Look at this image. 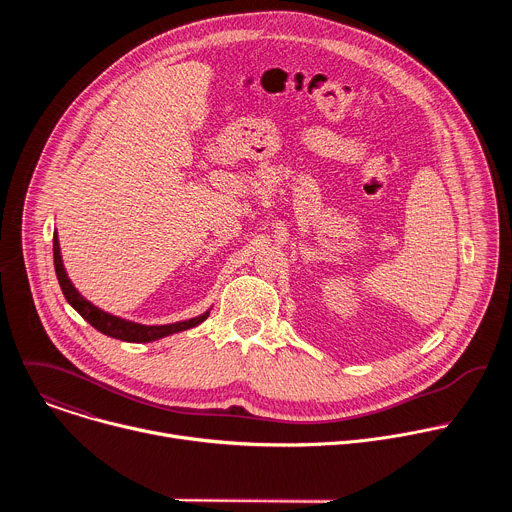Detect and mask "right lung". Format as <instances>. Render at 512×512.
<instances>
[{"label":"right lung","mask_w":512,"mask_h":512,"mask_svg":"<svg viewBox=\"0 0 512 512\" xmlns=\"http://www.w3.org/2000/svg\"><path fill=\"white\" fill-rule=\"evenodd\" d=\"M52 251H54V269H56V277H58V283H60V289L62 294L66 298V302L75 308L93 328H97L99 332H103L105 336H111V338H119V340H125V342H152V340H160L164 336H170V334H176V332H182V330H188V328H194L198 326L200 322H204L208 318L210 312H204L202 316H196V318H190V320H184V322H174V324H164V326H145V324H137V322H129V320H123L119 316H113V314H107L103 312L101 308L93 306L89 300H85L79 289L72 285V281L68 279L66 271H64V265H62V255H60V243H58V235L54 233V239H52Z\"/></svg>","instance_id":"1"}]
</instances>
